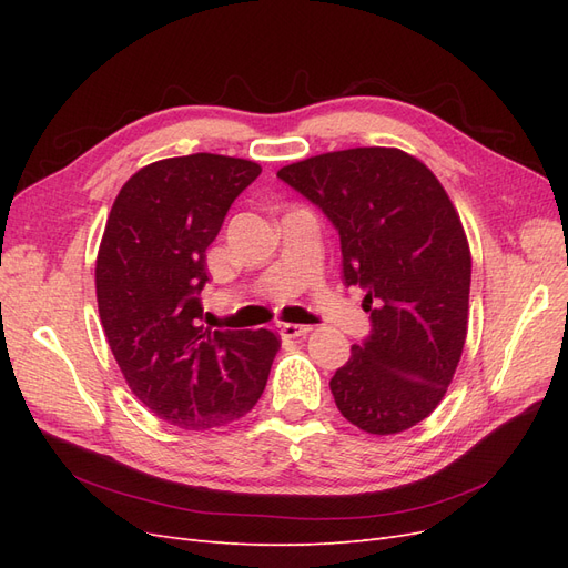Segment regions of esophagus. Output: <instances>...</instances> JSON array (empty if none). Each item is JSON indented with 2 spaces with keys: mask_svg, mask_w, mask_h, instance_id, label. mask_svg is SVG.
<instances>
[{
  "mask_svg": "<svg viewBox=\"0 0 568 568\" xmlns=\"http://www.w3.org/2000/svg\"><path fill=\"white\" fill-rule=\"evenodd\" d=\"M280 329V334H282V338H298V336H305V334H311V326L307 324H280L277 326Z\"/></svg>",
  "mask_w": 568,
  "mask_h": 568,
  "instance_id": "esophagus-1",
  "label": "esophagus"
}]
</instances>
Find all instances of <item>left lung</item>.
Wrapping results in <instances>:
<instances>
[{"mask_svg": "<svg viewBox=\"0 0 568 568\" xmlns=\"http://www.w3.org/2000/svg\"><path fill=\"white\" fill-rule=\"evenodd\" d=\"M341 236L343 282L365 288L372 334L332 376L336 407L374 436L407 432L443 400L469 322L471 251L438 178L393 146L284 165Z\"/></svg>", "mask_w": 568, "mask_h": 568, "instance_id": "left-lung-1", "label": "left lung"}]
</instances>
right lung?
<instances>
[{"instance_id": "1", "label": "right lung", "mask_w": 568, "mask_h": 568, "mask_svg": "<svg viewBox=\"0 0 568 568\" xmlns=\"http://www.w3.org/2000/svg\"><path fill=\"white\" fill-rule=\"evenodd\" d=\"M261 170L217 153L149 163L118 192L99 244L97 305L115 363L144 407L189 432L251 412L280 351L270 329L201 324L205 248Z\"/></svg>"}]
</instances>
